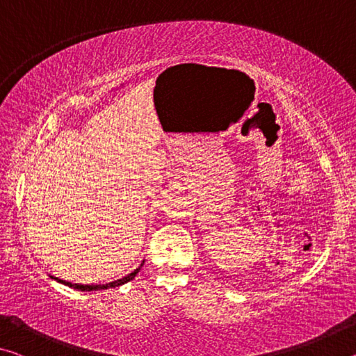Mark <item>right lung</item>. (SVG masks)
<instances>
[{"instance_id":"add662e5","label":"right lung","mask_w":356,"mask_h":356,"mask_svg":"<svg viewBox=\"0 0 356 356\" xmlns=\"http://www.w3.org/2000/svg\"><path fill=\"white\" fill-rule=\"evenodd\" d=\"M144 261L141 262L140 267H138L136 270H134V272L129 273L127 276H124V278L120 280H116V281H111V282H106V284H72V282L69 281H64V280H59V278H55V276H51L53 280H56L58 282H61V284L64 286H69V287H74V289H78V291H86V292H91V291H105V289H113V287H119L125 284V282H129L135 278V276L138 275V272H140L141 267H143Z\"/></svg>"}]
</instances>
